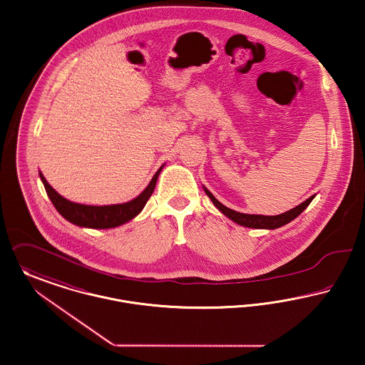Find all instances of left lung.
<instances>
[{"instance_id": "1", "label": "left lung", "mask_w": 365, "mask_h": 365, "mask_svg": "<svg viewBox=\"0 0 365 365\" xmlns=\"http://www.w3.org/2000/svg\"><path fill=\"white\" fill-rule=\"evenodd\" d=\"M205 192L210 197L214 206L218 210L222 211V214H225L232 221H235L239 225H243V227H247V228H255V230H276V228H280V227L286 225L288 222H291L294 218H297L302 211L305 210L309 206V203L314 197V195H313V196L307 199L304 203H301L299 206L286 211L283 214H279V215H258V214H245V212H239V211L228 209L227 206L220 203L207 188H205Z\"/></svg>"}]
</instances>
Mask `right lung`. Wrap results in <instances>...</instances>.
Returning a JSON list of instances; mask_svg holds the SVG:
<instances>
[{
    "label": "right lung",
    "instance_id": "1",
    "mask_svg": "<svg viewBox=\"0 0 365 365\" xmlns=\"http://www.w3.org/2000/svg\"><path fill=\"white\" fill-rule=\"evenodd\" d=\"M160 170H162V168H159V170L155 173L148 187L141 192L135 199L128 202V203L111 205V206H88V205H79V203L70 202V200L64 199L61 195H58V192L48 184V181L45 180V177L42 174L39 173V177L43 182L45 191L48 193L51 202L67 221L76 224L78 227L93 228V230H107V228H115V227H119V225L130 221L140 211L144 209L145 203L148 202L150 196L154 192L156 180H158V175L160 173Z\"/></svg>",
    "mask_w": 365,
    "mask_h": 365
}]
</instances>
